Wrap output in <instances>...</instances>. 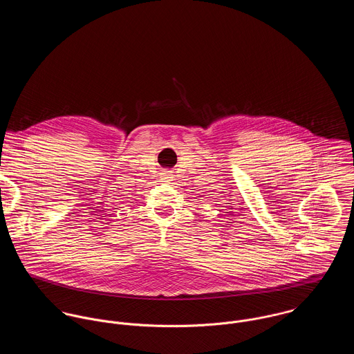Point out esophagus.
I'll list each match as a JSON object with an SVG mask.
<instances>
[{"mask_svg": "<svg viewBox=\"0 0 354 354\" xmlns=\"http://www.w3.org/2000/svg\"><path fill=\"white\" fill-rule=\"evenodd\" d=\"M170 176H171L170 173H165V178H163V180H166V181H170V178H171Z\"/></svg>", "mask_w": 354, "mask_h": 354, "instance_id": "1", "label": "esophagus"}]
</instances>
